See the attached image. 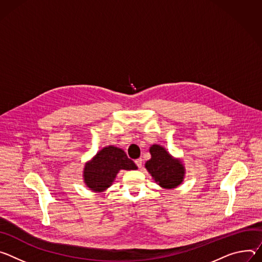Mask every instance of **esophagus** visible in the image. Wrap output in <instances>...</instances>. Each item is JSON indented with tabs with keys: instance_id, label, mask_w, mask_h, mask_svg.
Segmentation results:
<instances>
[{
	"instance_id": "1",
	"label": "esophagus",
	"mask_w": 262,
	"mask_h": 262,
	"mask_svg": "<svg viewBox=\"0 0 262 262\" xmlns=\"http://www.w3.org/2000/svg\"><path fill=\"white\" fill-rule=\"evenodd\" d=\"M135 163H136V165L140 168V167H141V165H142V159H141V158L136 159V160H135Z\"/></svg>"
}]
</instances>
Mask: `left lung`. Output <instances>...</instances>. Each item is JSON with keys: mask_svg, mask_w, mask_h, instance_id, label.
<instances>
[{"mask_svg": "<svg viewBox=\"0 0 262 262\" xmlns=\"http://www.w3.org/2000/svg\"><path fill=\"white\" fill-rule=\"evenodd\" d=\"M150 153L152 158L147 161L146 168L154 180L164 188H175L181 184L184 177V167L181 162L173 159L158 144H153Z\"/></svg>", "mask_w": 262, "mask_h": 262, "instance_id": "1", "label": "left lung"}]
</instances>
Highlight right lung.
<instances>
[{
    "label": "right lung",
    "mask_w": 262,
    "mask_h": 262,
    "mask_svg": "<svg viewBox=\"0 0 262 262\" xmlns=\"http://www.w3.org/2000/svg\"><path fill=\"white\" fill-rule=\"evenodd\" d=\"M135 163L119 148L107 147L101 150L84 168V181L94 191L109 187L120 169H136Z\"/></svg>",
    "instance_id": "1"
}]
</instances>
